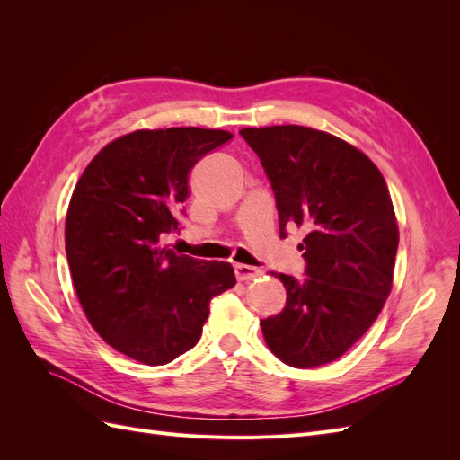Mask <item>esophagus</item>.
<instances>
[{"label":"esophagus","instance_id":"34e87169","mask_svg":"<svg viewBox=\"0 0 460 460\" xmlns=\"http://www.w3.org/2000/svg\"><path fill=\"white\" fill-rule=\"evenodd\" d=\"M234 272H235V278H238L240 282H249V280H255V278H259L262 272L255 267H249V264H235L234 267Z\"/></svg>","mask_w":460,"mask_h":460}]
</instances>
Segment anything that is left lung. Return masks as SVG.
<instances>
[{
    "instance_id": "8db88e82",
    "label": "left lung",
    "mask_w": 460,
    "mask_h": 460,
    "mask_svg": "<svg viewBox=\"0 0 460 460\" xmlns=\"http://www.w3.org/2000/svg\"><path fill=\"white\" fill-rule=\"evenodd\" d=\"M274 191L280 235L303 226L305 278L286 288L280 314L261 320L282 363L314 368L340 358L378 318L392 291L399 230L376 164L340 137L307 127L243 128Z\"/></svg>"
}]
</instances>
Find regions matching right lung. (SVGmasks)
<instances>
[{"mask_svg":"<svg viewBox=\"0 0 460 460\" xmlns=\"http://www.w3.org/2000/svg\"><path fill=\"white\" fill-rule=\"evenodd\" d=\"M232 134L137 130L105 146L73 191L65 252L90 324L117 351L157 367L201 338L208 303L234 288L230 262L176 255L188 174Z\"/></svg>","mask_w":460,"mask_h":460,"instance_id":"obj_1","label":"right lung"}]
</instances>
